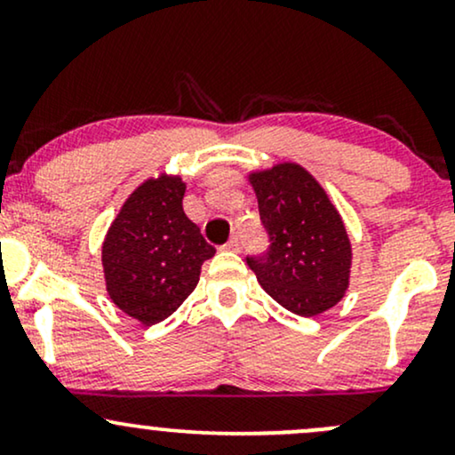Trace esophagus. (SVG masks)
Masks as SVG:
<instances>
[{
    "mask_svg": "<svg viewBox=\"0 0 455 455\" xmlns=\"http://www.w3.org/2000/svg\"><path fill=\"white\" fill-rule=\"evenodd\" d=\"M222 250H227V252H239V250H242V243H239L237 237H233L222 245Z\"/></svg>",
    "mask_w": 455,
    "mask_h": 455,
    "instance_id": "1",
    "label": "esophagus"
}]
</instances>
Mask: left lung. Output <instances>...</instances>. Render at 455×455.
Instances as JSON below:
<instances>
[{
  "instance_id": "left-lung-1",
  "label": "left lung",
  "mask_w": 455,
  "mask_h": 455,
  "mask_svg": "<svg viewBox=\"0 0 455 455\" xmlns=\"http://www.w3.org/2000/svg\"><path fill=\"white\" fill-rule=\"evenodd\" d=\"M271 245L248 259L271 299L299 316H316L342 299L351 284L353 245L325 188L297 162L248 173Z\"/></svg>"
}]
</instances>
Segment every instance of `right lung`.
Masks as SVG:
<instances>
[{
    "label": "right lung",
    "mask_w": 455,
    "mask_h": 455,
    "mask_svg": "<svg viewBox=\"0 0 455 455\" xmlns=\"http://www.w3.org/2000/svg\"><path fill=\"white\" fill-rule=\"evenodd\" d=\"M186 181L158 173L124 201L102 242L104 284L124 315L149 327L169 318L196 289L216 254L184 213Z\"/></svg>",
    "instance_id": "right-lung-1"
}]
</instances>
